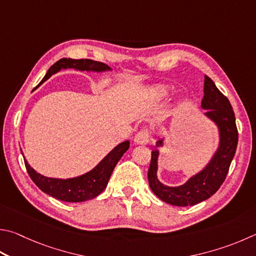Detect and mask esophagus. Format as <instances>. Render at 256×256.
Instances as JSON below:
<instances>
[{"label":"esophagus","mask_w":256,"mask_h":256,"mask_svg":"<svg viewBox=\"0 0 256 256\" xmlns=\"http://www.w3.org/2000/svg\"><path fill=\"white\" fill-rule=\"evenodd\" d=\"M148 140H150V131H148V128H141L140 131L136 133V138H134V142L136 144H146Z\"/></svg>","instance_id":"34e87169"}]
</instances>
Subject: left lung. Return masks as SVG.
I'll list each match as a JSON object with an SVG mask.
<instances>
[{
  "label": "left lung",
  "instance_id": "left-lung-1",
  "mask_svg": "<svg viewBox=\"0 0 256 256\" xmlns=\"http://www.w3.org/2000/svg\"><path fill=\"white\" fill-rule=\"evenodd\" d=\"M204 92L202 108L207 110L205 114L215 120L220 132V148L210 164L184 184L166 187L156 179L158 152L151 153V164L148 171V184L156 197L174 206H194L212 197L225 181L238 148V131L228 98L208 76H205ZM161 143L158 141L156 146H161Z\"/></svg>",
  "mask_w": 256,
  "mask_h": 256
}]
</instances>
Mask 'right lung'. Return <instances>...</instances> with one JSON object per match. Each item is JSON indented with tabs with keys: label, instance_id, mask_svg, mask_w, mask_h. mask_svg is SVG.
<instances>
[{
	"label": "right lung",
	"instance_id": "add662e5",
	"mask_svg": "<svg viewBox=\"0 0 256 256\" xmlns=\"http://www.w3.org/2000/svg\"><path fill=\"white\" fill-rule=\"evenodd\" d=\"M62 68H76L80 70H94L102 72L110 69L108 64L100 62H95L92 59H70L62 58L54 62L49 68V70L46 74L44 80L41 82L47 80L54 74L58 72ZM40 82V84H41ZM39 84V85H40ZM130 146V142L125 141L118 144L113 151H110L106 156L100 164L86 174H82L77 178L72 179H52L47 178L39 174L38 172L31 168L28 164L26 160H24V164L28 174H29L31 180L36 184L40 190L48 194L49 196L54 197L58 200L67 202H86L90 199L95 198L96 196L104 192L106 186L108 184L115 166L118 164L120 158L128 151Z\"/></svg>",
	"mask_w": 256,
	"mask_h": 256
}]
</instances>
